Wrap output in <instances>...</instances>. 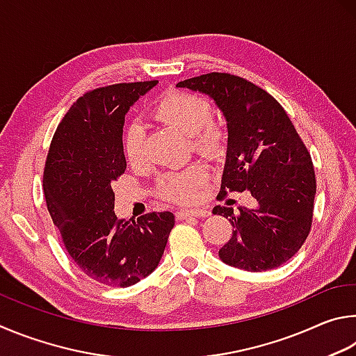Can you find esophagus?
<instances>
[{
	"mask_svg": "<svg viewBox=\"0 0 356 356\" xmlns=\"http://www.w3.org/2000/svg\"><path fill=\"white\" fill-rule=\"evenodd\" d=\"M211 213L208 209H181L178 211V219H188V217H208Z\"/></svg>",
	"mask_w": 356,
	"mask_h": 356,
	"instance_id": "1",
	"label": "esophagus"
}]
</instances>
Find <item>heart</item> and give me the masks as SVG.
Segmentation results:
<instances>
[{"mask_svg":"<svg viewBox=\"0 0 356 356\" xmlns=\"http://www.w3.org/2000/svg\"><path fill=\"white\" fill-rule=\"evenodd\" d=\"M153 114L158 120L188 136L194 153L207 159H214L222 154L225 147V131L211 120L213 108L204 98L191 92H168L156 106ZM143 147H145L143 127L137 122L131 123L123 136V152L131 164H139L143 159ZM207 177L204 168L198 165L165 173L158 183L159 194L168 200L179 203L192 202Z\"/></svg>","mask_w":356,"mask_h":356,"instance_id":"b5f03b06","label":"heart"}]
</instances>
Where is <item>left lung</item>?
I'll return each instance as SVG.
<instances>
[{
	"mask_svg": "<svg viewBox=\"0 0 356 356\" xmlns=\"http://www.w3.org/2000/svg\"><path fill=\"white\" fill-rule=\"evenodd\" d=\"M177 87L214 99L228 129L219 197L248 191L257 208L216 207L229 217L233 236L219 250L223 263L247 272L275 269L307 241L316 195V175L307 147L275 98L250 81L207 73Z\"/></svg>",
	"mask_w": 356,
	"mask_h": 356,
	"instance_id": "left-lung-1",
	"label": "left lung"
}]
</instances>
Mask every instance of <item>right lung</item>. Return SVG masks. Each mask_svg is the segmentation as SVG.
Here are the masks:
<instances>
[{
    "label": "right lung",
    "mask_w": 356,
    "mask_h": 356,
    "mask_svg": "<svg viewBox=\"0 0 356 356\" xmlns=\"http://www.w3.org/2000/svg\"><path fill=\"white\" fill-rule=\"evenodd\" d=\"M158 81L86 93L62 118L49 147L43 192L70 258L98 283L128 288L148 277L175 225L170 211L118 220L112 184L124 173V115Z\"/></svg>",
    "instance_id": "1"
}]
</instances>
